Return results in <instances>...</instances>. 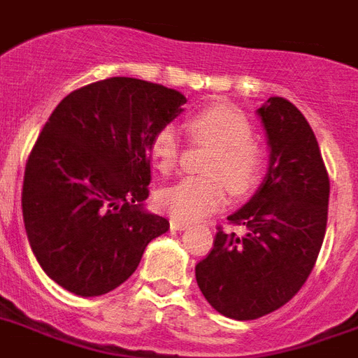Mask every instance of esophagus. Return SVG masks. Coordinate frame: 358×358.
<instances>
[{
	"instance_id": "34e87169",
	"label": "esophagus",
	"mask_w": 358,
	"mask_h": 358,
	"mask_svg": "<svg viewBox=\"0 0 358 358\" xmlns=\"http://www.w3.org/2000/svg\"><path fill=\"white\" fill-rule=\"evenodd\" d=\"M189 227V223L182 222V220H171V229H174V231H185V229Z\"/></svg>"
}]
</instances>
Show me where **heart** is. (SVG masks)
Returning <instances> with one entry per match:
<instances>
[{
    "label": "heart",
    "instance_id": "obj_1",
    "mask_svg": "<svg viewBox=\"0 0 358 358\" xmlns=\"http://www.w3.org/2000/svg\"><path fill=\"white\" fill-rule=\"evenodd\" d=\"M191 138L210 146L201 178H184L163 187L157 204L176 220L195 222L220 210L227 201V187L234 195H245L259 184L264 169V155L252 138L250 122L227 105L204 108L189 122ZM150 155L161 173L178 165L180 131L176 125H163L150 143Z\"/></svg>",
    "mask_w": 358,
    "mask_h": 358
}]
</instances>
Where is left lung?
<instances>
[{
	"label": "left lung",
	"mask_w": 358,
	"mask_h": 358,
	"mask_svg": "<svg viewBox=\"0 0 358 358\" xmlns=\"http://www.w3.org/2000/svg\"><path fill=\"white\" fill-rule=\"evenodd\" d=\"M257 116L268 169L253 197L227 217L244 233L217 231L195 266L204 299L225 317L259 319L282 308L310 276L323 245L331 182L317 138L299 108L270 97Z\"/></svg>",
	"instance_id": "obj_1"
}]
</instances>
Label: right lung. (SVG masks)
<instances>
[{
    "mask_svg": "<svg viewBox=\"0 0 358 358\" xmlns=\"http://www.w3.org/2000/svg\"><path fill=\"white\" fill-rule=\"evenodd\" d=\"M184 103L176 90L113 76L75 90L50 114L27 159L22 214L41 268L69 293L122 285L169 231L144 204L150 143Z\"/></svg>",
    "mask_w": 358,
    "mask_h": 358,
    "instance_id": "obj_1",
    "label": "right lung"
}]
</instances>
